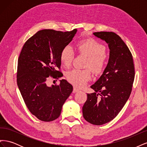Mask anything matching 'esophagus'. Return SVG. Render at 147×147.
<instances>
[{"mask_svg":"<svg viewBox=\"0 0 147 147\" xmlns=\"http://www.w3.org/2000/svg\"><path fill=\"white\" fill-rule=\"evenodd\" d=\"M80 90H78V89H77V88H75V87H74V89H73V93H75V92H78V91H79Z\"/></svg>","mask_w":147,"mask_h":147,"instance_id":"esophagus-1","label":"esophagus"}]
</instances>
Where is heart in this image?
I'll use <instances>...</instances> for the list:
<instances>
[{"label": "heart", "instance_id": "b5f03b06", "mask_svg": "<svg viewBox=\"0 0 147 147\" xmlns=\"http://www.w3.org/2000/svg\"><path fill=\"white\" fill-rule=\"evenodd\" d=\"M77 49L80 55L88 56L84 67L90 68L95 74L103 72L106 64L105 47L92 38L82 39L77 43ZM75 51L70 45L64 46L60 53L61 63L67 67L72 64L75 57ZM90 69H73L67 73L66 78L68 82L77 87H83L91 78Z\"/></svg>", "mask_w": 147, "mask_h": 147}]
</instances>
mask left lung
I'll list each match as a JSON object with an SVG mask.
<instances>
[{
  "mask_svg": "<svg viewBox=\"0 0 147 147\" xmlns=\"http://www.w3.org/2000/svg\"><path fill=\"white\" fill-rule=\"evenodd\" d=\"M95 36L105 40L110 49L107 66L91 86L95 92L87 94L83 107L85 120L94 125L112 121L129 97L135 77L132 55L119 35L113 32H97Z\"/></svg>",
  "mask_w": 147,
  "mask_h": 147,
  "instance_id": "8db88e82",
  "label": "left lung"
}]
</instances>
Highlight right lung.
<instances>
[{
	"mask_svg": "<svg viewBox=\"0 0 147 147\" xmlns=\"http://www.w3.org/2000/svg\"><path fill=\"white\" fill-rule=\"evenodd\" d=\"M77 30H39L25 42L20 53L18 86L30 112L41 121H51L58 118L62 107L72 92V86L65 80L51 87L47 85V81L49 77H62L60 53L72 41Z\"/></svg>",
	"mask_w": 147,
	"mask_h": 147,
	"instance_id": "1",
	"label": "right lung"
}]
</instances>
